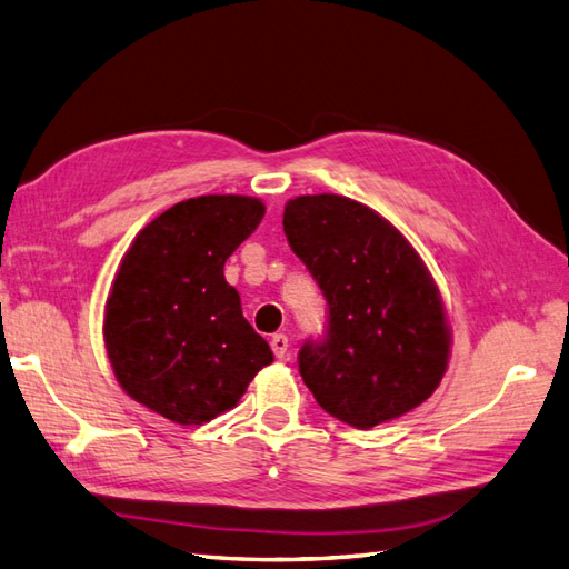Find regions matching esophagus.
Returning <instances> with one entry per match:
<instances>
[{
  "label": "esophagus",
  "mask_w": 569,
  "mask_h": 569,
  "mask_svg": "<svg viewBox=\"0 0 569 569\" xmlns=\"http://www.w3.org/2000/svg\"><path fill=\"white\" fill-rule=\"evenodd\" d=\"M271 351L276 358H283L288 351V337L286 333H273L271 337Z\"/></svg>",
  "instance_id": "34e87169"
}]
</instances>
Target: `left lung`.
I'll return each mask as SVG.
<instances>
[{
  "instance_id": "obj_1",
  "label": "left lung",
  "mask_w": 569,
  "mask_h": 569,
  "mask_svg": "<svg viewBox=\"0 0 569 569\" xmlns=\"http://www.w3.org/2000/svg\"><path fill=\"white\" fill-rule=\"evenodd\" d=\"M283 232L329 305L327 339L298 356L317 403L358 430L413 411L440 387L451 353L440 288L416 247L341 194L290 199Z\"/></svg>"
}]
</instances>
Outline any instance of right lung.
<instances>
[{"instance_id": "obj_1", "label": "right lung", "mask_w": 569, "mask_h": 569, "mask_svg": "<svg viewBox=\"0 0 569 569\" xmlns=\"http://www.w3.org/2000/svg\"><path fill=\"white\" fill-rule=\"evenodd\" d=\"M261 199L207 194L139 230L114 273L103 341L124 395L178 426L236 409L273 353L223 267L264 218Z\"/></svg>"}]
</instances>
